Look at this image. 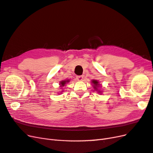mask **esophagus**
<instances>
[{
    "label": "esophagus",
    "mask_w": 153,
    "mask_h": 153,
    "mask_svg": "<svg viewBox=\"0 0 153 153\" xmlns=\"http://www.w3.org/2000/svg\"><path fill=\"white\" fill-rule=\"evenodd\" d=\"M83 79V76H76V80L78 81H81Z\"/></svg>",
    "instance_id": "34e87169"
}]
</instances>
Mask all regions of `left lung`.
I'll return each instance as SVG.
<instances>
[{"mask_svg": "<svg viewBox=\"0 0 153 153\" xmlns=\"http://www.w3.org/2000/svg\"><path fill=\"white\" fill-rule=\"evenodd\" d=\"M92 83H93V84L94 85V89H96V86H98V85H99V84H98V82L97 81V80H92Z\"/></svg>", "mask_w": 153, "mask_h": 153, "instance_id": "obj_1", "label": "left lung"}]
</instances>
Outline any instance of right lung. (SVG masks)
I'll list each match as a JSON object with an SVG mask.
<instances>
[{"mask_svg": "<svg viewBox=\"0 0 153 153\" xmlns=\"http://www.w3.org/2000/svg\"><path fill=\"white\" fill-rule=\"evenodd\" d=\"M69 82V80H64V81H62V82H61V86H64V84H65L66 82Z\"/></svg>", "mask_w": 153, "mask_h": 153, "instance_id": "1", "label": "right lung"}]
</instances>
